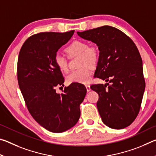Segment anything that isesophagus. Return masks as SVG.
I'll return each mask as SVG.
<instances>
[{"mask_svg": "<svg viewBox=\"0 0 156 156\" xmlns=\"http://www.w3.org/2000/svg\"><path fill=\"white\" fill-rule=\"evenodd\" d=\"M86 87V89H87V92H89V91H91V88H90V86L89 85H86L85 86Z\"/></svg>", "mask_w": 156, "mask_h": 156, "instance_id": "obj_1", "label": "esophagus"}]
</instances>
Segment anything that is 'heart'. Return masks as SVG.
<instances>
[{"instance_id": "heart-1", "label": "heart", "mask_w": 156, "mask_h": 156, "mask_svg": "<svg viewBox=\"0 0 156 156\" xmlns=\"http://www.w3.org/2000/svg\"><path fill=\"white\" fill-rule=\"evenodd\" d=\"M69 57L80 56L78 70L73 71L66 77L67 83L86 84L90 80L91 75V67L97 64L99 58V53L94 47H89L88 43L83 41H76L70 44L65 49ZM54 63L57 68L62 72H67L68 65L67 58L60 54H56L54 56Z\"/></svg>"}]
</instances>
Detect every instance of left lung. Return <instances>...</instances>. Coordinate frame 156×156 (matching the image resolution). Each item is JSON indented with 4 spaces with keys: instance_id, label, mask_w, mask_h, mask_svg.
<instances>
[{
    "instance_id": "obj_1",
    "label": "left lung",
    "mask_w": 156,
    "mask_h": 156,
    "mask_svg": "<svg viewBox=\"0 0 156 156\" xmlns=\"http://www.w3.org/2000/svg\"><path fill=\"white\" fill-rule=\"evenodd\" d=\"M77 34L96 44L100 52L94 75L109 82L91 86L99 96L97 108L102 122L112 129L126 127L138 114L145 89L138 48L129 36L111 26Z\"/></svg>"
}]
</instances>
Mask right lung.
<instances>
[{"mask_svg":"<svg viewBox=\"0 0 156 156\" xmlns=\"http://www.w3.org/2000/svg\"><path fill=\"white\" fill-rule=\"evenodd\" d=\"M73 33L34 34L25 41L18 55V85L29 112L39 125L54 133L64 132L78 122L80 105L87 94L80 83H72L61 94L56 91L65 80L54 56Z\"/></svg>","mask_w":156,"mask_h":156,"instance_id":"1","label":"right lung"}]
</instances>
